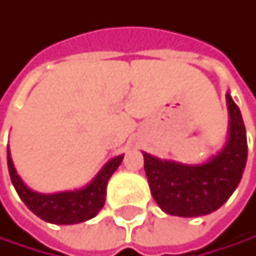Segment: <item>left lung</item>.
Returning <instances> with one entry per match:
<instances>
[{
    "label": "left lung",
    "mask_w": 256,
    "mask_h": 256,
    "mask_svg": "<svg viewBox=\"0 0 256 256\" xmlns=\"http://www.w3.org/2000/svg\"><path fill=\"white\" fill-rule=\"evenodd\" d=\"M229 129L221 150L200 164L161 160L142 152L144 170L156 204L169 215L192 218L209 215L230 198L248 161V138L241 112L226 94Z\"/></svg>",
    "instance_id": "8db88e82"
}]
</instances>
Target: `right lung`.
<instances>
[{
	"label": "right lung",
	"instance_id": "obj_1",
	"mask_svg": "<svg viewBox=\"0 0 256 256\" xmlns=\"http://www.w3.org/2000/svg\"><path fill=\"white\" fill-rule=\"evenodd\" d=\"M124 155H118L107 161L95 178L81 189L64 190L55 194H40L27 188L21 176L16 174L10 150L7 149L8 174L15 190L24 204L41 220L52 224H78L87 221L102 209L106 201V189L114 172L118 169Z\"/></svg>",
	"mask_w": 256,
	"mask_h": 256
}]
</instances>
